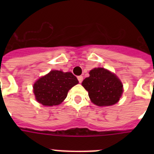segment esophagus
<instances>
[{"label":"esophagus","instance_id":"1","mask_svg":"<svg viewBox=\"0 0 154 154\" xmlns=\"http://www.w3.org/2000/svg\"><path fill=\"white\" fill-rule=\"evenodd\" d=\"M77 79H78L80 83H82V81H83V77H82V76H78V77H77Z\"/></svg>","mask_w":154,"mask_h":154}]
</instances>
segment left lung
Wrapping results in <instances>:
<instances>
[{"instance_id": "left-lung-1", "label": "left lung", "mask_w": 154, "mask_h": 154, "mask_svg": "<svg viewBox=\"0 0 154 154\" xmlns=\"http://www.w3.org/2000/svg\"><path fill=\"white\" fill-rule=\"evenodd\" d=\"M82 86L89 93L91 101L98 106H109L118 102L123 93L119 78L104 68H95L89 77L82 82Z\"/></svg>"}]
</instances>
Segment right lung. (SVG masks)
Here are the masks:
<instances>
[{"label": "right lung", "instance_id": "add662e5", "mask_svg": "<svg viewBox=\"0 0 154 154\" xmlns=\"http://www.w3.org/2000/svg\"><path fill=\"white\" fill-rule=\"evenodd\" d=\"M77 84V78L72 72L52 70L35 82L33 93L40 104L45 106L58 105L66 98L69 90Z\"/></svg>", "mask_w": 154, "mask_h": 154}]
</instances>
